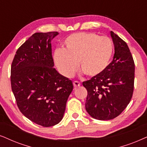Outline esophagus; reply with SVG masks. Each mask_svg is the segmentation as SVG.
I'll use <instances>...</instances> for the list:
<instances>
[{
    "label": "esophagus",
    "mask_w": 147,
    "mask_h": 147,
    "mask_svg": "<svg viewBox=\"0 0 147 147\" xmlns=\"http://www.w3.org/2000/svg\"><path fill=\"white\" fill-rule=\"evenodd\" d=\"M73 85H74V87H79L80 85H81V83H79V81H74L73 82Z\"/></svg>",
    "instance_id": "34e87169"
}]
</instances>
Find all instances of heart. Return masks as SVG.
<instances>
[{
	"instance_id": "heart-1",
	"label": "heart",
	"mask_w": 147,
	"mask_h": 147,
	"mask_svg": "<svg viewBox=\"0 0 147 147\" xmlns=\"http://www.w3.org/2000/svg\"><path fill=\"white\" fill-rule=\"evenodd\" d=\"M113 52L112 40L93 33L70 35L64 42L63 50H57L54 59L58 69L65 77H71L79 68L86 76L101 75L110 63Z\"/></svg>"
}]
</instances>
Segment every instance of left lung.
<instances>
[{"label": "left lung", "mask_w": 147, "mask_h": 147, "mask_svg": "<svg viewBox=\"0 0 147 147\" xmlns=\"http://www.w3.org/2000/svg\"><path fill=\"white\" fill-rule=\"evenodd\" d=\"M115 54L107 69L100 75L84 81L87 91L85 109L93 118L111 120L130 103L134 91L135 65L128 45L111 31Z\"/></svg>", "instance_id": "left-lung-1"}]
</instances>
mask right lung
Returning a JSON list of instances; mask_svg holds the SVG:
<instances>
[{"mask_svg":"<svg viewBox=\"0 0 147 147\" xmlns=\"http://www.w3.org/2000/svg\"><path fill=\"white\" fill-rule=\"evenodd\" d=\"M58 34H33L18 48L11 64V88L19 110L44 127L62 120L73 89L71 80L53 67L51 41Z\"/></svg>","mask_w":147,"mask_h":147,"instance_id":"right-lung-1","label":"right lung"}]
</instances>
